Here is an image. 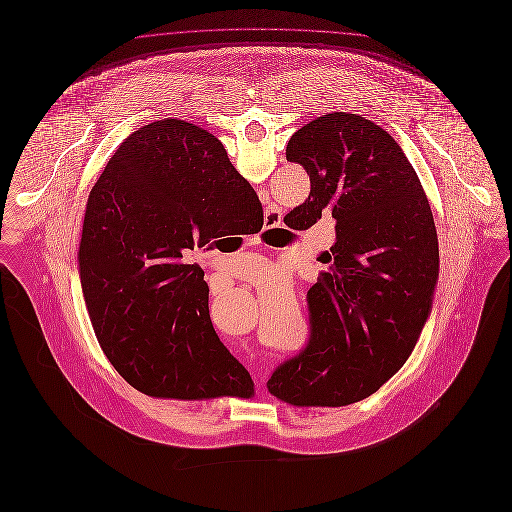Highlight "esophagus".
<instances>
[{"label": "esophagus", "mask_w": 512, "mask_h": 512, "mask_svg": "<svg viewBox=\"0 0 512 512\" xmlns=\"http://www.w3.org/2000/svg\"><path fill=\"white\" fill-rule=\"evenodd\" d=\"M266 221H268V231H271V233H283V229L279 227L281 225V212L279 210L268 208Z\"/></svg>", "instance_id": "obj_1"}]
</instances>
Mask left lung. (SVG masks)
Wrapping results in <instances>:
<instances>
[{
	"instance_id": "8db88e82",
	"label": "left lung",
	"mask_w": 512,
	"mask_h": 512,
	"mask_svg": "<svg viewBox=\"0 0 512 512\" xmlns=\"http://www.w3.org/2000/svg\"><path fill=\"white\" fill-rule=\"evenodd\" d=\"M287 160L310 175L296 225L329 214L337 241L308 291L310 341L268 389L295 406H347L403 368L428 322L439 275L430 202L395 138L358 113L310 121Z\"/></svg>"
}]
</instances>
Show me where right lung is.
Wrapping results in <instances>:
<instances>
[{
	"mask_svg": "<svg viewBox=\"0 0 512 512\" xmlns=\"http://www.w3.org/2000/svg\"><path fill=\"white\" fill-rule=\"evenodd\" d=\"M264 210L216 136L162 119L127 136L90 190L82 296L113 368L156 399H250L254 383L217 337L204 271L187 250L231 227L254 235Z\"/></svg>",
	"mask_w": 512,
	"mask_h": 512,
	"instance_id": "obj_1",
	"label": "right lung"
}]
</instances>
